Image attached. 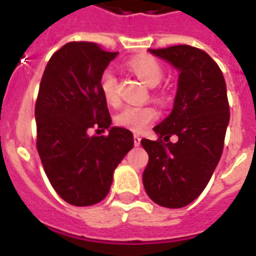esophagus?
<instances>
[{
    "label": "esophagus",
    "mask_w": 256,
    "mask_h": 256,
    "mask_svg": "<svg viewBox=\"0 0 256 256\" xmlns=\"http://www.w3.org/2000/svg\"><path fill=\"white\" fill-rule=\"evenodd\" d=\"M134 145H136V146H140V145H141V137L137 136V134H134Z\"/></svg>",
    "instance_id": "esophagus-1"
}]
</instances>
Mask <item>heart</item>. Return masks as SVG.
<instances>
[{"instance_id":"b5f03b06","label":"heart","mask_w":256,"mask_h":256,"mask_svg":"<svg viewBox=\"0 0 256 256\" xmlns=\"http://www.w3.org/2000/svg\"><path fill=\"white\" fill-rule=\"evenodd\" d=\"M128 67L150 88H155L156 84H160L162 78H163V68L159 62L154 58H148V56L136 58L130 60ZM98 88H100L101 94L108 106H115L119 104L116 78L111 70H106L101 74ZM156 116H158V112L155 108L150 106H128L118 112L115 116V122L120 128H128L136 133H141L155 120Z\"/></svg>"}]
</instances>
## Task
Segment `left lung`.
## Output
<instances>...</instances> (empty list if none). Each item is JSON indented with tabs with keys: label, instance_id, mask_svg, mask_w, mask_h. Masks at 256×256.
<instances>
[{
	"label": "left lung",
	"instance_id": "obj_1",
	"mask_svg": "<svg viewBox=\"0 0 256 256\" xmlns=\"http://www.w3.org/2000/svg\"><path fill=\"white\" fill-rule=\"evenodd\" d=\"M148 52L180 75L172 111L154 128L159 140H141L150 155L142 182L156 204L181 208L203 192L222 155L230 118L226 84L218 64L198 48L178 45ZM174 134L177 143L170 141Z\"/></svg>",
	"mask_w": 256,
	"mask_h": 256
}]
</instances>
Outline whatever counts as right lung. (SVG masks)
Wrapping results in <instances>:
<instances>
[{"label": "right lung", "mask_w": 256, "mask_h": 256, "mask_svg": "<svg viewBox=\"0 0 256 256\" xmlns=\"http://www.w3.org/2000/svg\"><path fill=\"white\" fill-rule=\"evenodd\" d=\"M118 56L92 42H70L53 54L36 102V150L60 198L78 207L100 203L114 172L133 148V133L111 126L98 88L101 74ZM97 126L108 136H89Z\"/></svg>", "instance_id": "obj_1"}]
</instances>
